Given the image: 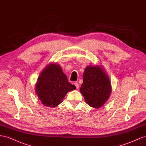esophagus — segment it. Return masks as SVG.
I'll use <instances>...</instances> for the list:
<instances>
[{
  "label": "esophagus",
  "mask_w": 146,
  "mask_h": 146,
  "mask_svg": "<svg viewBox=\"0 0 146 146\" xmlns=\"http://www.w3.org/2000/svg\"><path fill=\"white\" fill-rule=\"evenodd\" d=\"M74 85L76 86V89H78V88H79V84H78V82H74Z\"/></svg>",
  "instance_id": "1"
}]
</instances>
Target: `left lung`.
Instances as JSON below:
<instances>
[{
  "label": "left lung",
  "mask_w": 146,
  "mask_h": 146,
  "mask_svg": "<svg viewBox=\"0 0 146 146\" xmlns=\"http://www.w3.org/2000/svg\"><path fill=\"white\" fill-rule=\"evenodd\" d=\"M80 92L89 106L94 108H100L111 94L110 79L100 66H87L83 74Z\"/></svg>",
  "instance_id": "left-lung-1"
}]
</instances>
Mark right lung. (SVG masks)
<instances>
[{
    "label": "right lung",
    "instance_id": "right-lung-1",
    "mask_svg": "<svg viewBox=\"0 0 146 146\" xmlns=\"http://www.w3.org/2000/svg\"><path fill=\"white\" fill-rule=\"evenodd\" d=\"M74 89L76 86L68 82L60 66L52 64L40 74L35 90L41 103L46 106L53 108L61 103L68 92Z\"/></svg>",
    "mask_w": 146,
    "mask_h": 146
}]
</instances>
